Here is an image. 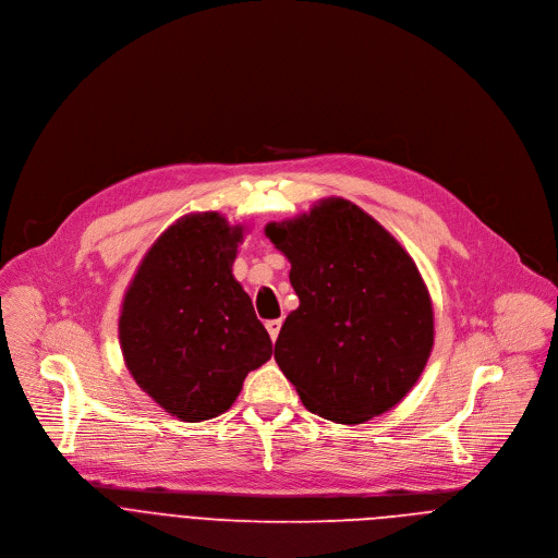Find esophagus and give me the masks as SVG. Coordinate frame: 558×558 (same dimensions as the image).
Returning a JSON list of instances; mask_svg holds the SVG:
<instances>
[{"label": "esophagus", "mask_w": 558, "mask_h": 558, "mask_svg": "<svg viewBox=\"0 0 558 558\" xmlns=\"http://www.w3.org/2000/svg\"><path fill=\"white\" fill-rule=\"evenodd\" d=\"M265 327H267V331H269L271 340L276 342L278 333H280V327H282V320H267V323H265Z\"/></svg>", "instance_id": "obj_1"}]
</instances>
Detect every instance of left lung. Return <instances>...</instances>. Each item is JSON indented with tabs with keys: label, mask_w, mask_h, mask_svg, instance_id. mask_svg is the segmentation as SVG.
<instances>
[{
	"label": "left lung",
	"mask_w": 558,
	"mask_h": 558,
	"mask_svg": "<svg viewBox=\"0 0 558 558\" xmlns=\"http://www.w3.org/2000/svg\"><path fill=\"white\" fill-rule=\"evenodd\" d=\"M265 233L289 258L300 298L274 357L302 404L336 424H362L400 404L435 340L433 302L413 258L344 198L269 222Z\"/></svg>",
	"instance_id": "8db88e82"
}]
</instances>
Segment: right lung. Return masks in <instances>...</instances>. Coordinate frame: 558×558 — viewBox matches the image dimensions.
Masks as SVG:
<instances>
[{
	"mask_svg": "<svg viewBox=\"0 0 558 558\" xmlns=\"http://www.w3.org/2000/svg\"><path fill=\"white\" fill-rule=\"evenodd\" d=\"M243 233L218 211L179 218L156 238L121 304L128 371L183 422L222 415L247 373L271 357L269 333L231 274Z\"/></svg>",
	"mask_w": 558,
	"mask_h": 558,
	"instance_id": "1",
	"label": "right lung"
}]
</instances>
